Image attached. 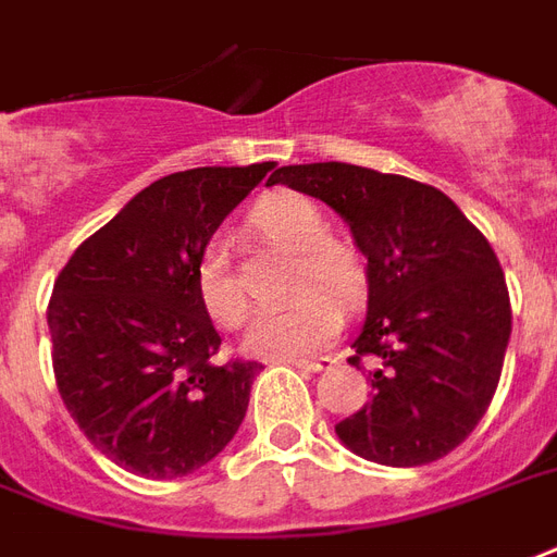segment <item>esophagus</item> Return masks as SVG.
<instances>
[{
  "label": "esophagus",
  "instance_id": "34e87169",
  "mask_svg": "<svg viewBox=\"0 0 557 557\" xmlns=\"http://www.w3.org/2000/svg\"><path fill=\"white\" fill-rule=\"evenodd\" d=\"M287 363H294L299 370H308V373H323V370H332L334 358L332 355H317V358H290Z\"/></svg>",
  "mask_w": 557,
  "mask_h": 557
}]
</instances>
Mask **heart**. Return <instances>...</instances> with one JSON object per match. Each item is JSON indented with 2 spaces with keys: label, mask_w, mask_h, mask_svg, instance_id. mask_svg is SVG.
Instances as JSON below:
<instances>
[{
  "label": "heart",
  "mask_w": 557,
  "mask_h": 557,
  "mask_svg": "<svg viewBox=\"0 0 557 557\" xmlns=\"http://www.w3.org/2000/svg\"><path fill=\"white\" fill-rule=\"evenodd\" d=\"M252 225L258 232L296 252L294 284L325 283L341 302H358L367 287L361 252L349 240L332 237L323 211L299 194L263 196L252 208ZM196 284L202 296L205 311L216 323L237 325L246 317V294L232 270L228 246L223 240H211L205 246ZM329 289V290H330ZM327 290V292H329ZM322 288H305L273 311L258 313L246 329L244 346L252 355L263 358H299L320 349L332 334L341 329V305Z\"/></svg>",
  "instance_id": "obj_1"
}]
</instances>
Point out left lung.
<instances>
[{
  "label": "left lung",
  "mask_w": 557,
  "mask_h": 557,
  "mask_svg": "<svg viewBox=\"0 0 557 557\" xmlns=\"http://www.w3.org/2000/svg\"><path fill=\"white\" fill-rule=\"evenodd\" d=\"M270 184L320 199L367 258L358 367L373 355L370 403L334 425L349 453L387 467L449 455L487 411L511 337L499 258L432 184L367 166H278Z\"/></svg>",
  "instance_id": "1"
}]
</instances>
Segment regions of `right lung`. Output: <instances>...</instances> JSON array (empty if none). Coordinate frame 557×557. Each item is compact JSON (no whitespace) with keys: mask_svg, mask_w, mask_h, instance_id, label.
<instances>
[{"mask_svg":"<svg viewBox=\"0 0 557 557\" xmlns=\"http://www.w3.org/2000/svg\"><path fill=\"white\" fill-rule=\"evenodd\" d=\"M275 161L158 178L78 246L49 299L58 393L96 449L146 479L214 461L249 408L258 361L220 349L196 267Z\"/></svg>","mask_w":557,"mask_h":557,"instance_id":"right-lung-1","label":"right lung"}]
</instances>
